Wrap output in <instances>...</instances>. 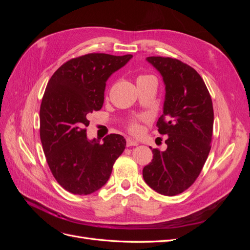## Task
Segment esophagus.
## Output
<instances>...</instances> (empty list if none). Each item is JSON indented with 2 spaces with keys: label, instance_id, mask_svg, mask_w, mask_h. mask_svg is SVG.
Listing matches in <instances>:
<instances>
[{
  "label": "esophagus",
  "instance_id": "obj_1",
  "mask_svg": "<svg viewBox=\"0 0 250 250\" xmlns=\"http://www.w3.org/2000/svg\"><path fill=\"white\" fill-rule=\"evenodd\" d=\"M126 145H127V147L138 146V145H139V142L133 140V139H131V138H127V139H126Z\"/></svg>",
  "mask_w": 250,
  "mask_h": 250
}]
</instances>
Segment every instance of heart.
Masks as SVG:
<instances>
[{
  "label": "heart",
  "instance_id": "b5f03b06",
  "mask_svg": "<svg viewBox=\"0 0 250 250\" xmlns=\"http://www.w3.org/2000/svg\"><path fill=\"white\" fill-rule=\"evenodd\" d=\"M154 78L153 76H151V75H141V76L138 77V81H142V80H147V79H152ZM142 120H145V117H137L134 119H131L129 122H128V130L132 133H138L141 130V126L139 121Z\"/></svg>",
  "mask_w": 250,
  "mask_h": 250
}]
</instances>
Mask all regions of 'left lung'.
I'll return each instance as SVG.
<instances>
[{
  "mask_svg": "<svg viewBox=\"0 0 250 250\" xmlns=\"http://www.w3.org/2000/svg\"><path fill=\"white\" fill-rule=\"evenodd\" d=\"M147 62L161 73L166 85L164 112L156 126L168 138L165 151L152 150L143 177L155 192L175 196L195 183L206 164L213 137V102L192 66L171 57L151 56Z\"/></svg>",
  "mask_w": 250,
  "mask_h": 250,
  "instance_id": "1",
  "label": "left lung"
}]
</instances>
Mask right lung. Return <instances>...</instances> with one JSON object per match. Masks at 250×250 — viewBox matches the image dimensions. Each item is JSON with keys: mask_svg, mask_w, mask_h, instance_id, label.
Returning a JSON list of instances; mask_svg holds the SVG:
<instances>
[{"mask_svg": "<svg viewBox=\"0 0 250 250\" xmlns=\"http://www.w3.org/2000/svg\"><path fill=\"white\" fill-rule=\"evenodd\" d=\"M132 55L90 53L70 59L52 75L40 110V134L53 176L64 190L88 195L110 176L113 164L123 153L125 139L111 133L103 143L88 141L87 115L100 110L106 81Z\"/></svg>", "mask_w": 250, "mask_h": 250, "instance_id": "1", "label": "right lung"}]
</instances>
